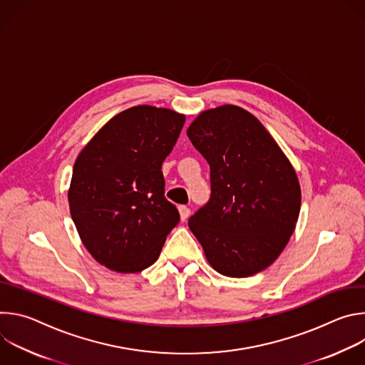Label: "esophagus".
<instances>
[{
    "label": "esophagus",
    "instance_id": "1",
    "mask_svg": "<svg viewBox=\"0 0 365 365\" xmlns=\"http://www.w3.org/2000/svg\"><path fill=\"white\" fill-rule=\"evenodd\" d=\"M179 215H180V220H182V221H186V220L189 218V215H190V210H189L187 206L180 205V206H179Z\"/></svg>",
    "mask_w": 365,
    "mask_h": 365
}]
</instances>
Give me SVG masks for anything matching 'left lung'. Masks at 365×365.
I'll use <instances>...</instances> for the list:
<instances>
[{"label": "left lung", "mask_w": 365, "mask_h": 365, "mask_svg": "<svg viewBox=\"0 0 365 365\" xmlns=\"http://www.w3.org/2000/svg\"><path fill=\"white\" fill-rule=\"evenodd\" d=\"M211 168V199L189 218L207 263L228 277H248L276 262L300 212L297 175L251 113L221 106L186 131Z\"/></svg>", "instance_id": "8db88e82"}]
</instances>
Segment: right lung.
Masks as SVG:
<instances>
[{"mask_svg": "<svg viewBox=\"0 0 365 365\" xmlns=\"http://www.w3.org/2000/svg\"><path fill=\"white\" fill-rule=\"evenodd\" d=\"M185 120L168 108L131 107L79 153L68 200L78 234L99 264L138 273L159 258L179 222L176 206L165 197L162 163Z\"/></svg>", "mask_w": 365, "mask_h": 365, "instance_id": "right-lung-1", "label": "right lung"}]
</instances>
